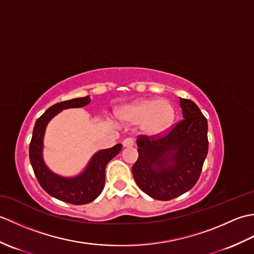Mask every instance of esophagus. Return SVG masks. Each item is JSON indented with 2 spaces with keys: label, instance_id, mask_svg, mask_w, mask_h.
<instances>
[{
  "label": "esophagus",
  "instance_id": "1",
  "mask_svg": "<svg viewBox=\"0 0 254 254\" xmlns=\"http://www.w3.org/2000/svg\"><path fill=\"white\" fill-rule=\"evenodd\" d=\"M122 144H123V147H132L134 145V142L132 138H126Z\"/></svg>",
  "mask_w": 254,
  "mask_h": 254
}]
</instances>
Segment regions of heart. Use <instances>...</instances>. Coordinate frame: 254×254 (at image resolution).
I'll return each instance as SVG.
<instances>
[{"mask_svg":"<svg viewBox=\"0 0 254 254\" xmlns=\"http://www.w3.org/2000/svg\"><path fill=\"white\" fill-rule=\"evenodd\" d=\"M118 117L124 123L139 124L144 135L157 137L174 126L176 110L169 100L147 98L122 107Z\"/></svg>","mask_w":254,"mask_h":254,"instance_id":"heart-1","label":"heart"}]
</instances>
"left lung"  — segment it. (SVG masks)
<instances>
[{
  "mask_svg": "<svg viewBox=\"0 0 254 254\" xmlns=\"http://www.w3.org/2000/svg\"><path fill=\"white\" fill-rule=\"evenodd\" d=\"M183 120L157 139L139 137L134 180L147 195L168 201L195 186L208 150L207 120L190 99L179 98Z\"/></svg>",
  "mask_w": 254,
  "mask_h": 254,
  "instance_id": "left-lung-1",
  "label": "left lung"
}]
</instances>
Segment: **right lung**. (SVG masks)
<instances>
[{"mask_svg":"<svg viewBox=\"0 0 254 254\" xmlns=\"http://www.w3.org/2000/svg\"><path fill=\"white\" fill-rule=\"evenodd\" d=\"M89 102L90 97L86 96L51 106L36 121L29 145L30 164L41 188L51 196L74 205L87 204L99 196L105 187L107 164L120 153L122 145L117 144L111 148L98 150L78 175L64 177L53 172L45 163L44 137L48 123L61 111L86 107Z\"/></svg>","mask_w":254,"mask_h":254,"instance_id":"add662e5","label":"right lung"}]
</instances>
